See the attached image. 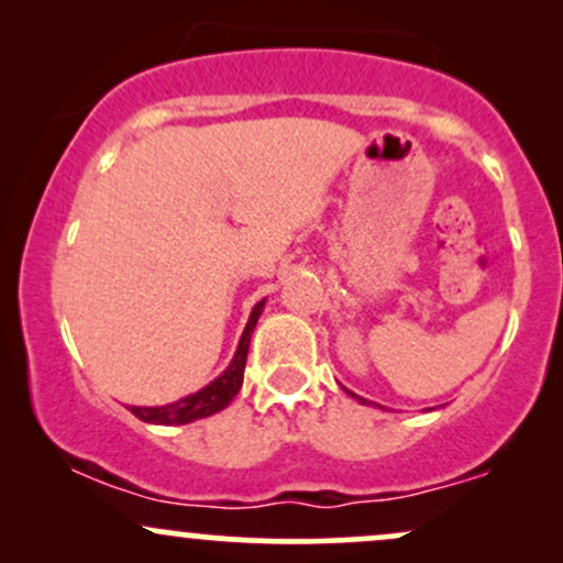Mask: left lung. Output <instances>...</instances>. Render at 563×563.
Wrapping results in <instances>:
<instances>
[{
  "mask_svg": "<svg viewBox=\"0 0 563 563\" xmlns=\"http://www.w3.org/2000/svg\"><path fill=\"white\" fill-rule=\"evenodd\" d=\"M349 394H352V397H354V399H357V402H360V405H367V399H365V397H357V394H354V391H349Z\"/></svg>",
  "mask_w": 563,
  "mask_h": 563,
  "instance_id": "1",
  "label": "left lung"
}]
</instances>
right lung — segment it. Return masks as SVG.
I'll return each instance as SVG.
<instances>
[{"label":"right lung","mask_w":563,"mask_h":563,"mask_svg":"<svg viewBox=\"0 0 563 563\" xmlns=\"http://www.w3.org/2000/svg\"><path fill=\"white\" fill-rule=\"evenodd\" d=\"M264 309V299L251 309V318L245 322V331L241 335V344H238L235 357L228 365V371L222 376L211 380L209 386L196 394H187V397L177 399L172 405H161V407H129L140 421L145 423H158V426H183V423H192L198 418H209L214 412L224 410L235 394L241 391L243 386V371H245V357H249V344H251V333H254L256 320H260Z\"/></svg>","instance_id":"right-lung-1"}]
</instances>
